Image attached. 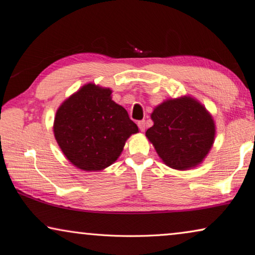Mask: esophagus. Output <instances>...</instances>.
<instances>
[{
    "mask_svg": "<svg viewBox=\"0 0 255 255\" xmlns=\"http://www.w3.org/2000/svg\"><path fill=\"white\" fill-rule=\"evenodd\" d=\"M138 127H139V129L141 131H144V129H145V122L144 121H140V122H138Z\"/></svg>",
    "mask_w": 255,
    "mask_h": 255,
    "instance_id": "obj_1",
    "label": "esophagus"
}]
</instances>
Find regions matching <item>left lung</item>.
Returning <instances> with one entry per match:
<instances>
[{"label": "left lung", "instance_id": "left-lung-1", "mask_svg": "<svg viewBox=\"0 0 255 255\" xmlns=\"http://www.w3.org/2000/svg\"><path fill=\"white\" fill-rule=\"evenodd\" d=\"M153 126L145 136L164 164L185 171L203 162L214 144L216 126L205 106L191 96L166 100L156 106Z\"/></svg>", "mask_w": 255, "mask_h": 255}]
</instances>
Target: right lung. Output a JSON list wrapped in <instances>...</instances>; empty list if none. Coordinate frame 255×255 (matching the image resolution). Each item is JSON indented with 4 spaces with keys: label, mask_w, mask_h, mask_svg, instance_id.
Listing matches in <instances>:
<instances>
[{
    "label": "right lung",
    "mask_w": 255,
    "mask_h": 255,
    "mask_svg": "<svg viewBox=\"0 0 255 255\" xmlns=\"http://www.w3.org/2000/svg\"><path fill=\"white\" fill-rule=\"evenodd\" d=\"M55 138L66 158L83 171H102L121 155L138 127L112 100V90L83 85L58 108Z\"/></svg>",
    "instance_id": "obj_1"
}]
</instances>
